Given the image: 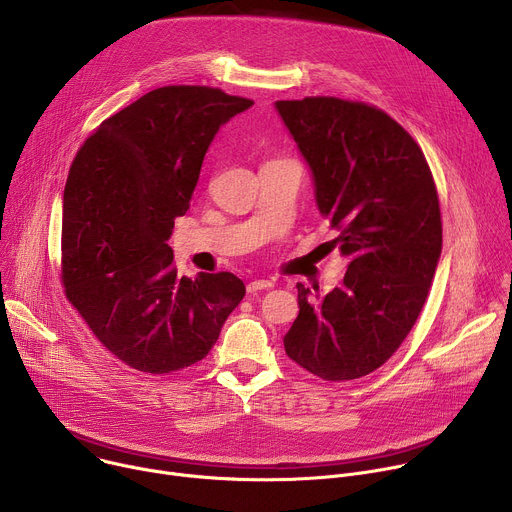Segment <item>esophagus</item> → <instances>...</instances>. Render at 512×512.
Listing matches in <instances>:
<instances>
[{
	"instance_id": "34e87169",
	"label": "esophagus",
	"mask_w": 512,
	"mask_h": 512,
	"mask_svg": "<svg viewBox=\"0 0 512 512\" xmlns=\"http://www.w3.org/2000/svg\"><path fill=\"white\" fill-rule=\"evenodd\" d=\"M275 283L271 281V279H255V281H251L249 285H247V291L249 294H257V291H261V289H271Z\"/></svg>"
}]
</instances>
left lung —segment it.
Wrapping results in <instances>:
<instances>
[{"mask_svg": "<svg viewBox=\"0 0 512 512\" xmlns=\"http://www.w3.org/2000/svg\"><path fill=\"white\" fill-rule=\"evenodd\" d=\"M312 168L316 202L350 259L320 298L298 283L300 314L285 354L308 373L352 381L403 344L442 255V212L417 141L383 109L338 97L275 103Z\"/></svg>", "mask_w": 512, "mask_h": 512, "instance_id": "left-lung-1", "label": "left lung"}]
</instances>
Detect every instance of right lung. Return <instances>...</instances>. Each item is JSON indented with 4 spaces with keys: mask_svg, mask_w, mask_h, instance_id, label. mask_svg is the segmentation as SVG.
Listing matches in <instances>:
<instances>
[{
    "mask_svg": "<svg viewBox=\"0 0 512 512\" xmlns=\"http://www.w3.org/2000/svg\"><path fill=\"white\" fill-rule=\"evenodd\" d=\"M251 105L212 87H160L105 119L72 160L62 204L64 294L135 371L192 367L245 296L229 271L178 277L168 239L218 127Z\"/></svg>",
    "mask_w": 512,
    "mask_h": 512,
    "instance_id": "add662e5",
    "label": "right lung"
}]
</instances>
